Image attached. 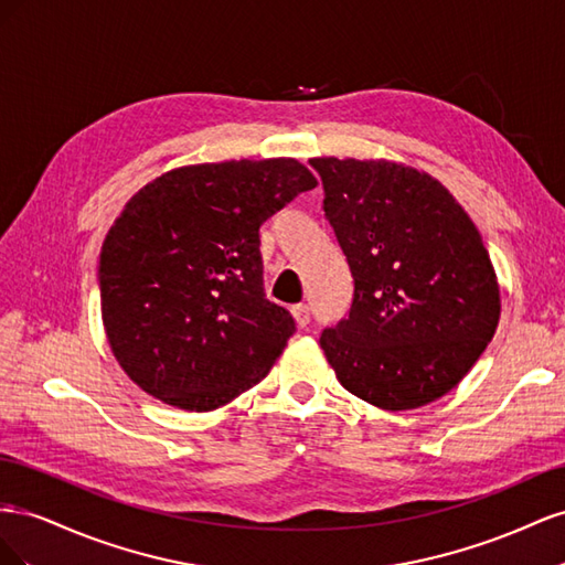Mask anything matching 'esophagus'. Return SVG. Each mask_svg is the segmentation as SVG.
<instances>
[{
  "mask_svg": "<svg viewBox=\"0 0 565 565\" xmlns=\"http://www.w3.org/2000/svg\"><path fill=\"white\" fill-rule=\"evenodd\" d=\"M292 316H295L299 328H309V322H311V309H309V306H306V303L292 306Z\"/></svg>",
  "mask_w": 565,
  "mask_h": 565,
  "instance_id": "34e87169",
  "label": "esophagus"
}]
</instances>
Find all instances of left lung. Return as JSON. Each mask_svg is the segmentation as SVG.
<instances>
[{
  "instance_id": "left-lung-1",
  "label": "left lung",
  "mask_w": 565,
  "mask_h": 565,
  "mask_svg": "<svg viewBox=\"0 0 565 565\" xmlns=\"http://www.w3.org/2000/svg\"><path fill=\"white\" fill-rule=\"evenodd\" d=\"M309 162L353 276L349 318L320 334L337 380L391 413L446 396L500 320L498 276L481 233L446 185L413 167Z\"/></svg>"
}]
</instances>
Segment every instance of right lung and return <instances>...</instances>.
<instances>
[{
	"label": "right lung",
	"instance_id": "1",
	"mask_svg": "<svg viewBox=\"0 0 565 565\" xmlns=\"http://www.w3.org/2000/svg\"><path fill=\"white\" fill-rule=\"evenodd\" d=\"M316 177L292 158L172 169L136 193L98 262L117 363L150 396L210 413L262 382L295 334L266 299L259 228Z\"/></svg>",
	"mask_w": 565,
	"mask_h": 565
}]
</instances>
